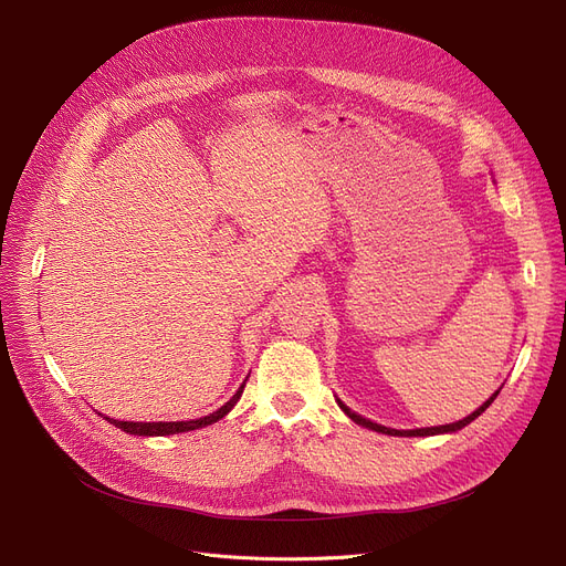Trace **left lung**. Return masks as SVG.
<instances>
[{"instance_id":"1","label":"left lung","mask_w":566,"mask_h":566,"mask_svg":"<svg viewBox=\"0 0 566 566\" xmlns=\"http://www.w3.org/2000/svg\"><path fill=\"white\" fill-rule=\"evenodd\" d=\"M500 392V390H497ZM497 392L489 399V401H484L478 410L474 412H470L468 418H463V420H459V422H454V424H442V427H429V429H412V431H397V429H388V427H380V424H376V422H369V420H365L363 415H358V412H353L350 408H346L342 401H337L339 403V408L348 415V418L353 420V422H358V424H363V427H367V429H374V431H378V433H388V436H436V433H448V431H459V429H463L465 424H470L474 418H480V415L493 403V399L497 397Z\"/></svg>"}]
</instances>
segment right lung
I'll return each mask as SVG.
<instances>
[{
	"label": "right lung",
	"mask_w": 566,
	"mask_h": 566,
	"mask_svg": "<svg viewBox=\"0 0 566 566\" xmlns=\"http://www.w3.org/2000/svg\"><path fill=\"white\" fill-rule=\"evenodd\" d=\"M243 388H245V385H241V388H238V392H235L222 408H218L216 412L206 415V418H199V420H188V422H118V420H109V418H105V420H109V424L118 427V429L126 431V433H133V436H169V433H184V431L201 429V427H208V424H213V422L222 420L224 415L235 406V401L241 399Z\"/></svg>",
	"instance_id": "add662e5"
}]
</instances>
